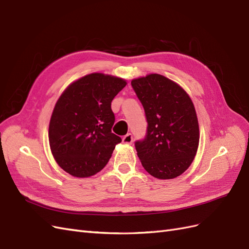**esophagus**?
<instances>
[{"label":"esophagus","instance_id":"1","mask_svg":"<svg viewBox=\"0 0 249 249\" xmlns=\"http://www.w3.org/2000/svg\"><path fill=\"white\" fill-rule=\"evenodd\" d=\"M123 142L125 143V144H131V143L133 142V136H132V134L129 133V134H126L125 136H124Z\"/></svg>","mask_w":249,"mask_h":249}]
</instances>
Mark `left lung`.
I'll return each instance as SVG.
<instances>
[{
    "instance_id": "left-lung-1",
    "label": "left lung",
    "mask_w": 249,
    "mask_h": 249,
    "mask_svg": "<svg viewBox=\"0 0 249 249\" xmlns=\"http://www.w3.org/2000/svg\"><path fill=\"white\" fill-rule=\"evenodd\" d=\"M131 85L147 122L145 137L135 142L142 166L157 178L180 176L191 165L199 142L191 99L177 83L158 73L135 79Z\"/></svg>"
}]
</instances>
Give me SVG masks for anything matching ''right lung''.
Returning a JSON list of instances; mask_svg holds the SVG:
<instances>
[{
	"label": "right lung",
	"mask_w": 249,
	"mask_h": 249,
	"mask_svg": "<svg viewBox=\"0 0 249 249\" xmlns=\"http://www.w3.org/2000/svg\"><path fill=\"white\" fill-rule=\"evenodd\" d=\"M126 82L90 73L73 82L59 97L49 126L52 154L59 166L77 178L101 171L122 138L111 132L113 99Z\"/></svg>",
	"instance_id": "1"
}]
</instances>
